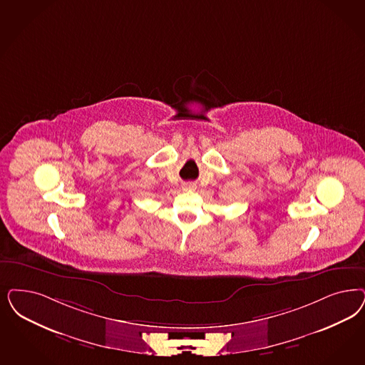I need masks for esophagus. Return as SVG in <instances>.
Listing matches in <instances>:
<instances>
[{
	"label": "esophagus",
	"mask_w": 365,
	"mask_h": 365,
	"mask_svg": "<svg viewBox=\"0 0 365 365\" xmlns=\"http://www.w3.org/2000/svg\"><path fill=\"white\" fill-rule=\"evenodd\" d=\"M195 183H192V182H187V183H183V190H186V191H191V190H195Z\"/></svg>",
	"instance_id": "obj_1"
}]
</instances>
